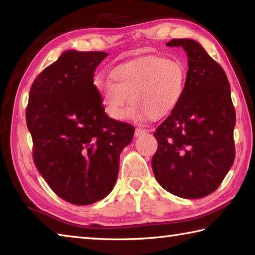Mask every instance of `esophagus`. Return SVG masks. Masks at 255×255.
<instances>
[{
    "label": "esophagus",
    "mask_w": 255,
    "mask_h": 255,
    "mask_svg": "<svg viewBox=\"0 0 255 255\" xmlns=\"http://www.w3.org/2000/svg\"><path fill=\"white\" fill-rule=\"evenodd\" d=\"M145 132H146V129H143V128H136L135 136H136V137H139V136H141V135H144Z\"/></svg>",
    "instance_id": "34e87169"
}]
</instances>
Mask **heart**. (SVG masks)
Wrapping results in <instances>:
<instances>
[{
  "label": "heart",
  "mask_w": 255,
  "mask_h": 255,
  "mask_svg": "<svg viewBox=\"0 0 255 255\" xmlns=\"http://www.w3.org/2000/svg\"><path fill=\"white\" fill-rule=\"evenodd\" d=\"M111 81L98 80L102 105L114 120L126 117L161 119L172 112L183 96L187 71L179 60L163 56H146L120 64L110 72ZM129 99H128V98Z\"/></svg>",
  "instance_id": "1"
}]
</instances>
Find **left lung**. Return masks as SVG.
Returning a JSON list of instances; mask_svg holds the SVG:
<instances>
[{
    "label": "left lung",
    "mask_w": 255,
    "mask_h": 255,
    "mask_svg": "<svg viewBox=\"0 0 255 255\" xmlns=\"http://www.w3.org/2000/svg\"><path fill=\"white\" fill-rule=\"evenodd\" d=\"M188 56L183 96L157 127L152 158L157 182L172 195L198 199L213 193L235 159V109L223 67L192 39H172Z\"/></svg>",
    "instance_id": "left-lung-1"
}]
</instances>
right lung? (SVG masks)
Masks as SVG:
<instances>
[{
  "instance_id": "right-lung-1",
  "label": "right lung",
  "mask_w": 255,
  "mask_h": 255,
  "mask_svg": "<svg viewBox=\"0 0 255 255\" xmlns=\"http://www.w3.org/2000/svg\"><path fill=\"white\" fill-rule=\"evenodd\" d=\"M103 51L66 50L33 81L25 110L34 165L73 205H91L114 189L119 156L135 128L109 118L93 84Z\"/></svg>"
}]
</instances>
